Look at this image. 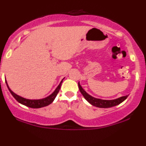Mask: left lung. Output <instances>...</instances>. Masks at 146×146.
I'll return each instance as SVG.
<instances>
[{"label": "left lung", "instance_id": "left-lung-1", "mask_svg": "<svg viewBox=\"0 0 146 146\" xmlns=\"http://www.w3.org/2000/svg\"><path fill=\"white\" fill-rule=\"evenodd\" d=\"M78 86L79 89L81 93L82 94V95L84 96V97L85 98V99L89 103H90L91 105L93 106L97 107V108H111V107L116 106V105L120 104L121 103H122L124 100L126 99V98L128 97V95L121 96L120 98H117V99H113V100H104V99H97V98L93 97L91 95L86 92L84 90L83 88L81 86L80 82L78 83Z\"/></svg>", "mask_w": 146, "mask_h": 146}]
</instances>
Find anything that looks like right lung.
Listing matches in <instances>:
<instances>
[{"instance_id": "1", "label": "right lung", "mask_w": 146, "mask_h": 146, "mask_svg": "<svg viewBox=\"0 0 146 146\" xmlns=\"http://www.w3.org/2000/svg\"><path fill=\"white\" fill-rule=\"evenodd\" d=\"M64 78L62 79V81L60 82V83L59 84V85L58 86L57 88L55 89V90H54V92L50 94V95H49L48 96H47V97L43 98V99H26V98L22 97V96L17 95V94L14 93L13 91L10 89V88L6 80H5V82H6L7 86L9 92H11V94L13 95V96L15 98L17 101H18L19 103H21V104L25 105V106L29 107V108H43V107L47 106V105L51 104V103L54 101L56 96H57L58 93L60 89L61 84H62V80H64Z\"/></svg>"}]
</instances>
